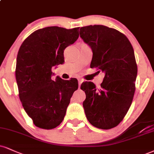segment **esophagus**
Returning a JSON list of instances; mask_svg holds the SVG:
<instances>
[{
	"label": "esophagus",
	"instance_id": "34e87169",
	"mask_svg": "<svg viewBox=\"0 0 154 154\" xmlns=\"http://www.w3.org/2000/svg\"><path fill=\"white\" fill-rule=\"evenodd\" d=\"M83 82L82 79H78V83H79V86H80V85L82 84V82Z\"/></svg>",
	"mask_w": 154,
	"mask_h": 154
}]
</instances>
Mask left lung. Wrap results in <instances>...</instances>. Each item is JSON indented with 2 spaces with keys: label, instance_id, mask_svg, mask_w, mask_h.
Returning <instances> with one entry per match:
<instances>
[{
  "label": "left lung",
  "instance_id": "1",
  "mask_svg": "<svg viewBox=\"0 0 154 154\" xmlns=\"http://www.w3.org/2000/svg\"><path fill=\"white\" fill-rule=\"evenodd\" d=\"M79 34L93 52L90 67L105 73L100 89L91 82L81 85L86 95L85 115L93 126L112 128L127 114L136 90L138 68L133 48L123 34L103 25L82 27Z\"/></svg>",
  "mask_w": 154,
  "mask_h": 154
}]
</instances>
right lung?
I'll return each instance as SVG.
<instances>
[{
    "instance_id": "obj_1",
    "label": "right lung",
    "mask_w": 154,
    "mask_h": 154,
    "mask_svg": "<svg viewBox=\"0 0 154 154\" xmlns=\"http://www.w3.org/2000/svg\"><path fill=\"white\" fill-rule=\"evenodd\" d=\"M79 27L49 26L38 29L23 41L18 50L16 79L22 105L34 124L50 130L62 122L74 92L75 78L51 79L52 66L63 64L64 50L79 37Z\"/></svg>"
}]
</instances>
